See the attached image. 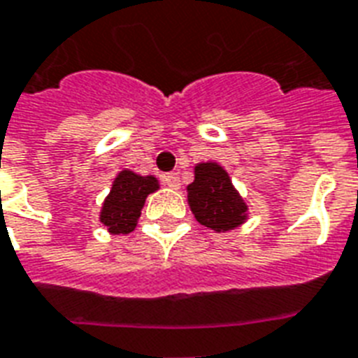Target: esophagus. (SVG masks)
<instances>
[{
	"label": "esophagus",
	"instance_id": "1",
	"mask_svg": "<svg viewBox=\"0 0 358 358\" xmlns=\"http://www.w3.org/2000/svg\"><path fill=\"white\" fill-rule=\"evenodd\" d=\"M162 182L168 185L170 188H179L181 187V177H179V173H164L162 176Z\"/></svg>",
	"mask_w": 358,
	"mask_h": 358
}]
</instances>
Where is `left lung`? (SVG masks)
<instances>
[{
  "label": "left lung",
  "mask_w": 358,
  "mask_h": 358,
  "mask_svg": "<svg viewBox=\"0 0 358 358\" xmlns=\"http://www.w3.org/2000/svg\"><path fill=\"white\" fill-rule=\"evenodd\" d=\"M188 185V203L205 228L229 231L246 220V203L234 188L229 176L217 162L198 164Z\"/></svg>",
  "instance_id": "1"
}]
</instances>
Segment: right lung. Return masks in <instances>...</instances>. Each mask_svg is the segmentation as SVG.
Here are the masks:
<instances>
[{
	"mask_svg": "<svg viewBox=\"0 0 358 358\" xmlns=\"http://www.w3.org/2000/svg\"><path fill=\"white\" fill-rule=\"evenodd\" d=\"M159 188L153 176L141 177L123 170L115 177L112 190L104 199L101 210V222L110 234H130L141 215V207L149 194Z\"/></svg>",
	"mask_w": 358,
	"mask_h": 358,
	"instance_id": "1",
	"label": "right lung"
}]
</instances>
